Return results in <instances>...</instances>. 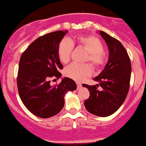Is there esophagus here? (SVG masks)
I'll use <instances>...</instances> for the list:
<instances>
[{
  "instance_id": "34e87169",
  "label": "esophagus",
  "mask_w": 146,
  "mask_h": 146,
  "mask_svg": "<svg viewBox=\"0 0 146 146\" xmlns=\"http://www.w3.org/2000/svg\"><path fill=\"white\" fill-rule=\"evenodd\" d=\"M76 86H77V89H80L82 87V84L79 83V82H76Z\"/></svg>"
}]
</instances>
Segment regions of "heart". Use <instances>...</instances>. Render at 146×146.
I'll return each instance as SVG.
<instances>
[{
    "mask_svg": "<svg viewBox=\"0 0 146 146\" xmlns=\"http://www.w3.org/2000/svg\"><path fill=\"white\" fill-rule=\"evenodd\" d=\"M76 43L79 47L88 52L85 62H89L94 68L99 70L104 67L106 62V54L104 52V46L99 37L94 35H78L73 40L63 39L57 46V55L62 63L68 62L73 50V44ZM92 74V67L89 64H77L72 63L64 70V76L76 82H82Z\"/></svg>",
    "mask_w": 146,
    "mask_h": 146,
    "instance_id": "heart-1",
    "label": "heart"
}]
</instances>
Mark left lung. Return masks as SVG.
<instances>
[{
  "label": "left lung",
  "mask_w": 146,
  "mask_h": 146,
  "mask_svg": "<svg viewBox=\"0 0 146 146\" xmlns=\"http://www.w3.org/2000/svg\"><path fill=\"white\" fill-rule=\"evenodd\" d=\"M107 44L109 58L104 70L94 80L99 84H82L89 91V99L84 106L89 113L106 117L113 114L120 108L126 98L130 87L131 74V60L123 44L105 32L99 31ZM102 87L99 90L98 87Z\"/></svg>",
  "instance_id": "left-lung-1"
}]
</instances>
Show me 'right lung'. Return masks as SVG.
<instances>
[{
	"instance_id": "add662e5",
	"label": "right lung",
	"mask_w": 146,
	"mask_h": 146,
	"mask_svg": "<svg viewBox=\"0 0 146 146\" xmlns=\"http://www.w3.org/2000/svg\"><path fill=\"white\" fill-rule=\"evenodd\" d=\"M67 31L58 30L40 36L23 52L19 62L17 85L26 108L42 119L52 117L64 107L66 92L75 90L76 84L68 77L59 84L52 79L61 77L63 66L57 55V46Z\"/></svg>"
}]
</instances>
